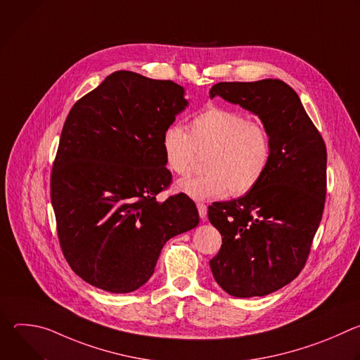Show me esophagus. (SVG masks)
I'll return each instance as SVG.
<instances>
[{
  "label": "esophagus",
  "mask_w": 360,
  "mask_h": 360,
  "mask_svg": "<svg viewBox=\"0 0 360 360\" xmlns=\"http://www.w3.org/2000/svg\"><path fill=\"white\" fill-rule=\"evenodd\" d=\"M196 207H198V212H199L200 219L207 218V215H208V207H207V205H205L203 202H198Z\"/></svg>",
  "instance_id": "obj_1"
}]
</instances>
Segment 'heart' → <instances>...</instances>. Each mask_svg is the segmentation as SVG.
<instances>
[{
	"label": "heart",
	"mask_w": 360,
	"mask_h": 360,
	"mask_svg": "<svg viewBox=\"0 0 360 360\" xmlns=\"http://www.w3.org/2000/svg\"><path fill=\"white\" fill-rule=\"evenodd\" d=\"M162 152L168 168L181 176L192 174L198 153H205V172L185 179L181 188L196 199L239 196L252 191L268 171L272 142L268 128L243 114L210 105L189 122V134L181 125H169L162 135Z\"/></svg>",
	"instance_id": "heart-1"
}]
</instances>
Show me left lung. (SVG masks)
I'll return each mask as SVG.
<instances>
[{
    "label": "left lung",
    "instance_id": "1",
    "mask_svg": "<svg viewBox=\"0 0 360 360\" xmlns=\"http://www.w3.org/2000/svg\"><path fill=\"white\" fill-rule=\"evenodd\" d=\"M210 95L256 114L271 135L261 182L208 208L222 236L210 261L215 281L236 297L265 296L292 282L309 256L325 208L326 145L297 94L281 79L218 82Z\"/></svg>",
    "mask_w": 360,
    "mask_h": 360
}]
</instances>
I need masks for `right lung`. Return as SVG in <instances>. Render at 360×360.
<instances>
[{
	"label": "right lung",
	"mask_w": 360,
	"mask_h": 360,
	"mask_svg": "<svg viewBox=\"0 0 360 360\" xmlns=\"http://www.w3.org/2000/svg\"><path fill=\"white\" fill-rule=\"evenodd\" d=\"M172 81L108 75L78 99L63 127L51 203L71 269L112 293L136 290L171 238L199 224L193 200L157 195L172 182L162 135L188 101Z\"/></svg>",
	"instance_id": "1"
}]
</instances>
